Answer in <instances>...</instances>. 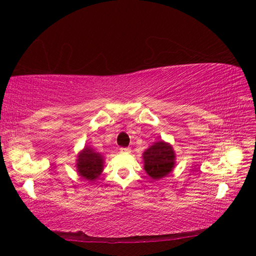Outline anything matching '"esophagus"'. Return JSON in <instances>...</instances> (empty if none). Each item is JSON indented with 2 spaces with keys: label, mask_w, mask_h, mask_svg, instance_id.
Segmentation results:
<instances>
[{
  "label": "esophagus",
  "mask_w": 256,
  "mask_h": 256,
  "mask_svg": "<svg viewBox=\"0 0 256 256\" xmlns=\"http://www.w3.org/2000/svg\"><path fill=\"white\" fill-rule=\"evenodd\" d=\"M120 151L122 154H128V152H131V149H130V148H120Z\"/></svg>",
  "instance_id": "obj_1"
}]
</instances>
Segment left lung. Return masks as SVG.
<instances>
[{
	"instance_id": "1",
	"label": "left lung",
	"mask_w": 256,
	"mask_h": 256,
	"mask_svg": "<svg viewBox=\"0 0 256 256\" xmlns=\"http://www.w3.org/2000/svg\"><path fill=\"white\" fill-rule=\"evenodd\" d=\"M144 170L154 180L166 177L175 167V152L172 146L160 140L144 152Z\"/></svg>"
}]
</instances>
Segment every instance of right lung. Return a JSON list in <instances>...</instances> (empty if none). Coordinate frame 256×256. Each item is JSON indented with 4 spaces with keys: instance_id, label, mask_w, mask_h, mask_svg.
<instances>
[{
    "instance_id": "obj_1",
    "label": "right lung",
    "mask_w": 256,
    "mask_h": 256,
    "mask_svg": "<svg viewBox=\"0 0 256 256\" xmlns=\"http://www.w3.org/2000/svg\"><path fill=\"white\" fill-rule=\"evenodd\" d=\"M104 168V157L90 146L81 151L76 159V172L79 176L89 182L96 180Z\"/></svg>"
}]
</instances>
